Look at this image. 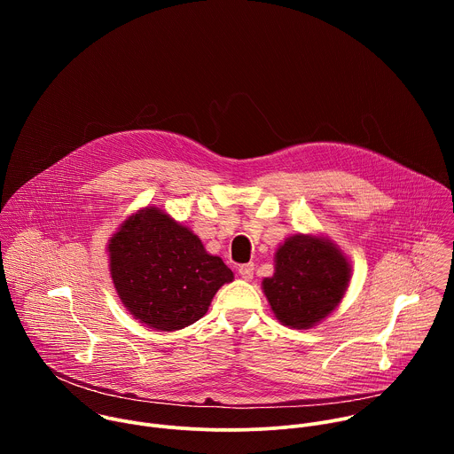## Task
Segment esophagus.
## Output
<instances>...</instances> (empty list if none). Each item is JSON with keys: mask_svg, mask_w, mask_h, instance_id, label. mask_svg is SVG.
Instances as JSON below:
<instances>
[{"mask_svg": "<svg viewBox=\"0 0 454 454\" xmlns=\"http://www.w3.org/2000/svg\"><path fill=\"white\" fill-rule=\"evenodd\" d=\"M253 271H254V266L253 264H242L239 268V275L244 278V280H251L253 278Z\"/></svg>", "mask_w": 454, "mask_h": 454, "instance_id": "34e87169", "label": "esophagus"}]
</instances>
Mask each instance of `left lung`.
<instances>
[{"instance_id": "obj_1", "label": "left lung", "mask_w": 454, "mask_h": 454, "mask_svg": "<svg viewBox=\"0 0 454 454\" xmlns=\"http://www.w3.org/2000/svg\"><path fill=\"white\" fill-rule=\"evenodd\" d=\"M275 275L262 289L275 316L291 329H309L341 301L350 264L327 239L294 235L277 251Z\"/></svg>"}]
</instances>
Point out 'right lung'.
Returning a JSON list of instances; mask_svg holds the SVG:
<instances>
[{
	"mask_svg": "<svg viewBox=\"0 0 454 454\" xmlns=\"http://www.w3.org/2000/svg\"><path fill=\"white\" fill-rule=\"evenodd\" d=\"M111 278L121 303L154 331H179L203 317L233 280L198 235L149 207L129 217L109 244Z\"/></svg>",
	"mask_w": 454,
	"mask_h": 454,
	"instance_id": "1",
	"label": "right lung"
}]
</instances>
